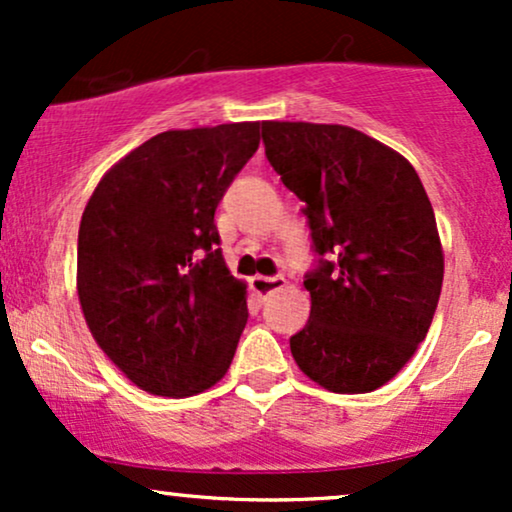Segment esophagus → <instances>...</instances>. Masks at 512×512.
Listing matches in <instances>:
<instances>
[{
	"label": "esophagus",
	"mask_w": 512,
	"mask_h": 512,
	"mask_svg": "<svg viewBox=\"0 0 512 512\" xmlns=\"http://www.w3.org/2000/svg\"><path fill=\"white\" fill-rule=\"evenodd\" d=\"M250 286H252V291H255V296L260 298V301H267L272 293L284 289L286 279H284V276H255V279L250 281Z\"/></svg>",
	"instance_id": "esophagus-1"
}]
</instances>
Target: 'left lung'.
Wrapping results in <instances>:
<instances>
[{
	"label": "left lung",
	"instance_id": "left-lung-1",
	"mask_svg": "<svg viewBox=\"0 0 512 512\" xmlns=\"http://www.w3.org/2000/svg\"><path fill=\"white\" fill-rule=\"evenodd\" d=\"M262 144L303 202L317 257L291 354L325 390H378L426 339L443 286L424 185L407 158L344 125L262 122Z\"/></svg>",
	"mask_w": 512,
	"mask_h": 512
}]
</instances>
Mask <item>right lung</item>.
<instances>
[{
    "label": "right lung",
    "mask_w": 512,
    "mask_h": 512,
    "mask_svg": "<svg viewBox=\"0 0 512 512\" xmlns=\"http://www.w3.org/2000/svg\"><path fill=\"white\" fill-rule=\"evenodd\" d=\"M257 146L260 122L170 129L129 151L88 199L81 310L105 356L151 395H197L231 366L248 303L214 214Z\"/></svg>",
    "instance_id": "add662e5"
}]
</instances>
